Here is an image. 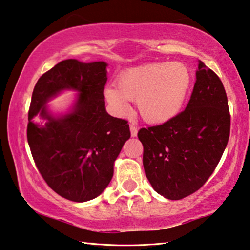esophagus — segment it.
Segmentation results:
<instances>
[{
  "mask_svg": "<svg viewBox=\"0 0 250 250\" xmlns=\"http://www.w3.org/2000/svg\"><path fill=\"white\" fill-rule=\"evenodd\" d=\"M129 128H130V134H132V137H136L137 136V132H138L137 126H135L134 124H130Z\"/></svg>",
  "mask_w": 250,
  "mask_h": 250,
  "instance_id": "obj_1",
  "label": "esophagus"
}]
</instances>
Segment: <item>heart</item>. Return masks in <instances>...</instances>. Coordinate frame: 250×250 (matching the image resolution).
<instances>
[{
  "mask_svg": "<svg viewBox=\"0 0 250 250\" xmlns=\"http://www.w3.org/2000/svg\"><path fill=\"white\" fill-rule=\"evenodd\" d=\"M116 82L117 87L109 85L104 92L116 112H127L128 101H137L144 120L161 124L181 112L191 89L192 76L181 62H151L124 70Z\"/></svg>",
  "mask_w": 250,
  "mask_h": 250,
  "instance_id": "1",
  "label": "heart"
}]
</instances>
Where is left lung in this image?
<instances>
[{
    "instance_id": "left-lung-1",
    "label": "left lung",
    "mask_w": 250,
    "mask_h": 250,
    "mask_svg": "<svg viewBox=\"0 0 250 250\" xmlns=\"http://www.w3.org/2000/svg\"><path fill=\"white\" fill-rule=\"evenodd\" d=\"M195 77L185 111L138 132L146 177L169 200H181L204 186L229 138L230 114L221 79L202 61Z\"/></svg>"
}]
</instances>
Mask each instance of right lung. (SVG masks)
<instances>
[{
    "mask_svg": "<svg viewBox=\"0 0 250 250\" xmlns=\"http://www.w3.org/2000/svg\"><path fill=\"white\" fill-rule=\"evenodd\" d=\"M106 63L60 61L38 79L28 111L27 141L35 165L57 194L73 202L99 196L113 177L114 161L130 137L127 121L105 111ZM64 88L81 92L75 109L51 118L44 104ZM41 112L43 126L31 118Z\"/></svg>",
    "mask_w": 250,
    "mask_h": 250,
    "instance_id": "right-lung-1",
    "label": "right lung"
}]
</instances>
